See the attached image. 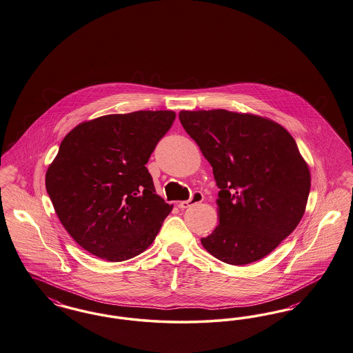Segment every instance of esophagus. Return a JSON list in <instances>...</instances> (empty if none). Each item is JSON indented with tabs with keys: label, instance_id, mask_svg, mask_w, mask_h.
Segmentation results:
<instances>
[{
	"label": "esophagus",
	"instance_id": "esophagus-1",
	"mask_svg": "<svg viewBox=\"0 0 353 353\" xmlns=\"http://www.w3.org/2000/svg\"><path fill=\"white\" fill-rule=\"evenodd\" d=\"M202 201H203V194H202L201 192H194V193L192 194L190 199H188V201H180L177 205H179L180 209H188V208L194 206V205H197V203L202 202Z\"/></svg>",
	"mask_w": 353,
	"mask_h": 353
}]
</instances>
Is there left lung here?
Listing matches in <instances>:
<instances>
[{"instance_id":"obj_1","label":"left lung","mask_w":353,"mask_h":353,"mask_svg":"<svg viewBox=\"0 0 353 353\" xmlns=\"http://www.w3.org/2000/svg\"><path fill=\"white\" fill-rule=\"evenodd\" d=\"M185 131L212 164L219 225L201 243L231 265L257 261L302 219L310 193L309 165L289 131L251 113L181 110Z\"/></svg>"}]
</instances>
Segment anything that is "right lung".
<instances>
[{
  "mask_svg": "<svg viewBox=\"0 0 353 353\" xmlns=\"http://www.w3.org/2000/svg\"><path fill=\"white\" fill-rule=\"evenodd\" d=\"M174 118L172 110L102 115L61 141L46 189L61 225L89 254L125 261L155 240L173 205L156 194L145 164Z\"/></svg>",
  "mask_w": 353,
  "mask_h": 353,
  "instance_id": "right-lung-1",
  "label": "right lung"
}]
</instances>
